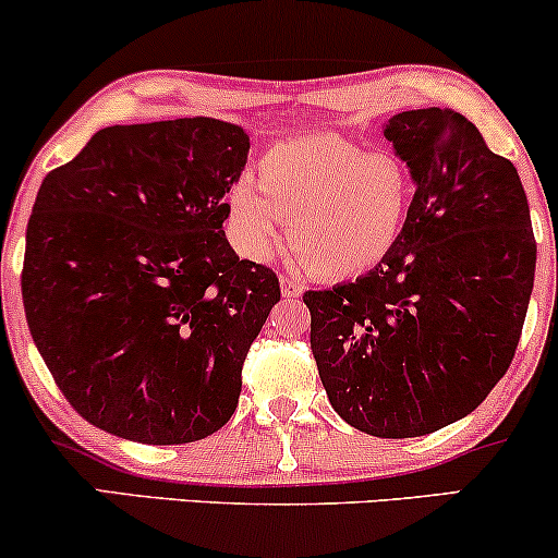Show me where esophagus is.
<instances>
[{
    "instance_id": "obj_1",
    "label": "esophagus",
    "mask_w": 558,
    "mask_h": 558,
    "mask_svg": "<svg viewBox=\"0 0 558 558\" xmlns=\"http://www.w3.org/2000/svg\"><path fill=\"white\" fill-rule=\"evenodd\" d=\"M280 291H283L286 299H299L301 293H304V283H299V280L293 278H280Z\"/></svg>"
}]
</instances>
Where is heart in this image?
Segmentation results:
<instances>
[{
	"mask_svg": "<svg viewBox=\"0 0 558 558\" xmlns=\"http://www.w3.org/2000/svg\"><path fill=\"white\" fill-rule=\"evenodd\" d=\"M414 207L409 165L338 136L272 146L259 181L241 175L228 191V233L246 259L265 262L283 239L306 270L325 280L380 267L399 246Z\"/></svg>",
	"mask_w": 558,
	"mask_h": 558,
	"instance_id": "heart-1",
	"label": "heart"
}]
</instances>
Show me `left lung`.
Returning a JSON list of instances; mask_svg holds the SVG:
<instances>
[{
    "instance_id": "obj_1",
    "label": "left lung",
    "mask_w": 558,
    "mask_h": 558,
    "mask_svg": "<svg viewBox=\"0 0 558 558\" xmlns=\"http://www.w3.org/2000/svg\"><path fill=\"white\" fill-rule=\"evenodd\" d=\"M383 138L412 170L409 226L380 267L304 304L341 420L375 438H417L475 412L506 375L537 246L520 172L464 114L399 112Z\"/></svg>"
}]
</instances>
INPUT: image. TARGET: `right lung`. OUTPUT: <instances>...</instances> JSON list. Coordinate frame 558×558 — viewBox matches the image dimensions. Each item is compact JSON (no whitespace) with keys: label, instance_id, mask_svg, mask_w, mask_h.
Returning a JSON list of instances; mask_svg holds the SVG:
<instances>
[{"label":"right lung","instance_id":"obj_1","mask_svg":"<svg viewBox=\"0 0 558 558\" xmlns=\"http://www.w3.org/2000/svg\"><path fill=\"white\" fill-rule=\"evenodd\" d=\"M248 133L215 118L96 131L44 178L23 306L70 407L118 438L202 440L233 417L241 367L280 301L226 239Z\"/></svg>","mask_w":558,"mask_h":558}]
</instances>
